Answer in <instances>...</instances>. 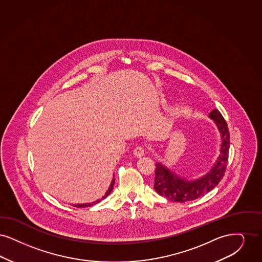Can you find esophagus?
Instances as JSON below:
<instances>
[{
  "label": "esophagus",
  "instance_id": "1",
  "mask_svg": "<svg viewBox=\"0 0 262 262\" xmlns=\"http://www.w3.org/2000/svg\"><path fill=\"white\" fill-rule=\"evenodd\" d=\"M146 148L144 147V146H138L134 149V155L138 157V158H141V157H143L145 154H146Z\"/></svg>",
  "mask_w": 262,
  "mask_h": 262
}]
</instances>
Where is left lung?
I'll return each instance as SVG.
<instances>
[{"label": "left lung", "instance_id": "8db88e82", "mask_svg": "<svg viewBox=\"0 0 262 262\" xmlns=\"http://www.w3.org/2000/svg\"><path fill=\"white\" fill-rule=\"evenodd\" d=\"M209 117L215 121L221 133L222 145L216 163L206 175L198 180L189 182L180 178L160 162L156 164L154 188L157 193L169 201L185 203L199 199L213 190L224 176L230 148V134L227 123L218 110L212 111Z\"/></svg>", "mask_w": 262, "mask_h": 262}]
</instances>
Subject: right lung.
<instances>
[{
    "label": "right lung",
    "mask_w": 262,
    "mask_h": 262,
    "mask_svg": "<svg viewBox=\"0 0 262 262\" xmlns=\"http://www.w3.org/2000/svg\"><path fill=\"white\" fill-rule=\"evenodd\" d=\"M114 182H115V179H113V181L111 183V186H110V188H108V190L106 191V193L105 194L102 196L101 200H98V201H96V202H94V203H92V204H83V205H74L75 207H89V206H92L93 205H96V204H98V203H100L102 200L103 199H105L110 193H112V191H113V188H114Z\"/></svg>",
    "instance_id": "right-lung-1"
}]
</instances>
